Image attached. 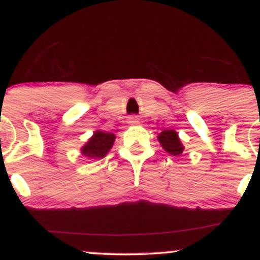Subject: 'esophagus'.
Here are the masks:
<instances>
[{
  "mask_svg": "<svg viewBox=\"0 0 260 260\" xmlns=\"http://www.w3.org/2000/svg\"><path fill=\"white\" fill-rule=\"evenodd\" d=\"M138 122H139V120L137 116H133L132 118H129V123H138Z\"/></svg>",
  "mask_w": 260,
  "mask_h": 260,
  "instance_id": "esophagus-1",
  "label": "esophagus"
}]
</instances>
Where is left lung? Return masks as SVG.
<instances>
[{
  "instance_id": "obj_1",
  "label": "left lung",
  "mask_w": 260,
  "mask_h": 260,
  "mask_svg": "<svg viewBox=\"0 0 260 260\" xmlns=\"http://www.w3.org/2000/svg\"><path fill=\"white\" fill-rule=\"evenodd\" d=\"M157 140L160 142L161 147L164 150L168 151L169 154L174 155V156H178L182 154L184 147L182 145L178 134L174 129H165L162 131L159 136H157Z\"/></svg>"
}]
</instances>
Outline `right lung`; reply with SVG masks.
Here are the masks:
<instances>
[{
  "label": "right lung",
  "instance_id": "obj_1",
  "mask_svg": "<svg viewBox=\"0 0 260 260\" xmlns=\"http://www.w3.org/2000/svg\"><path fill=\"white\" fill-rule=\"evenodd\" d=\"M115 138V134L96 131L82 148V154L88 159H103L112 148Z\"/></svg>",
  "mask_w": 260,
  "mask_h": 260
}]
</instances>
